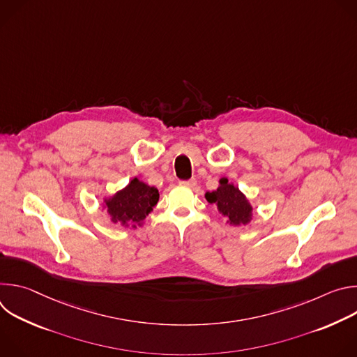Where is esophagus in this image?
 Masks as SVG:
<instances>
[{
	"instance_id": "esophagus-1",
	"label": "esophagus",
	"mask_w": 357,
	"mask_h": 357,
	"mask_svg": "<svg viewBox=\"0 0 357 357\" xmlns=\"http://www.w3.org/2000/svg\"><path fill=\"white\" fill-rule=\"evenodd\" d=\"M179 185L186 186V188H195V186H196V179L192 178V179H189V181H181Z\"/></svg>"
}]
</instances>
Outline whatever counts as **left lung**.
Listing matches in <instances>:
<instances>
[{
    "label": "left lung",
    "mask_w": 357,
    "mask_h": 357,
    "mask_svg": "<svg viewBox=\"0 0 357 357\" xmlns=\"http://www.w3.org/2000/svg\"><path fill=\"white\" fill-rule=\"evenodd\" d=\"M205 197L218 208V212L226 218V223L230 226H245L252 220L254 209L250 200L238 186L227 178H222L219 181V188L206 192Z\"/></svg>",
    "instance_id": "obj_1"
}]
</instances>
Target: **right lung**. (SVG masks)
Segmentation results:
<instances>
[{"mask_svg":"<svg viewBox=\"0 0 357 357\" xmlns=\"http://www.w3.org/2000/svg\"><path fill=\"white\" fill-rule=\"evenodd\" d=\"M158 200V189L135 176L127 186L103 199V209L113 223L137 229V226L144 225L145 218L154 211Z\"/></svg>","mask_w":357,"mask_h":357,"instance_id":"right-lung-1","label":"right lung"}]
</instances>
